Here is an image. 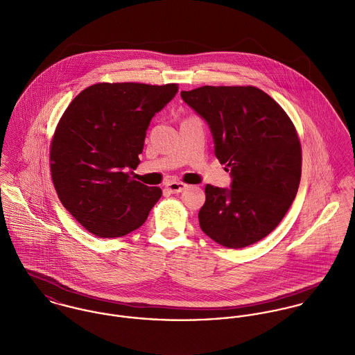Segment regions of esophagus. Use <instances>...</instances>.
<instances>
[{
	"mask_svg": "<svg viewBox=\"0 0 355 355\" xmlns=\"http://www.w3.org/2000/svg\"><path fill=\"white\" fill-rule=\"evenodd\" d=\"M165 187H166V190H168L169 193L178 194V193H182L183 190H186V189H187V184H184V183H182V182H169V183L165 184Z\"/></svg>",
	"mask_w": 355,
	"mask_h": 355,
	"instance_id": "1",
	"label": "esophagus"
}]
</instances>
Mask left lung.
<instances>
[{
    "mask_svg": "<svg viewBox=\"0 0 355 355\" xmlns=\"http://www.w3.org/2000/svg\"><path fill=\"white\" fill-rule=\"evenodd\" d=\"M207 123L214 154L231 171V189L206 184L198 218L203 232L228 249L269 235L295 200L302 149L283 107L253 86H203L180 93Z\"/></svg>",
    "mask_w": 355,
    "mask_h": 355,
    "instance_id": "8db88e82",
    "label": "left lung"
}]
</instances>
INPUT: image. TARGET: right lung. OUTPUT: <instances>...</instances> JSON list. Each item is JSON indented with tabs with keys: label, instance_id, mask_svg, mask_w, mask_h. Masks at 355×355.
I'll return each mask as SVG.
<instances>
[{
	"label": "right lung",
	"instance_id": "1",
	"mask_svg": "<svg viewBox=\"0 0 355 355\" xmlns=\"http://www.w3.org/2000/svg\"><path fill=\"white\" fill-rule=\"evenodd\" d=\"M175 83H97L68 105L51 145V179L62 206L89 232L119 238L138 230L161 198L130 176L138 166L153 116Z\"/></svg>",
	"mask_w": 355,
	"mask_h": 355
}]
</instances>
